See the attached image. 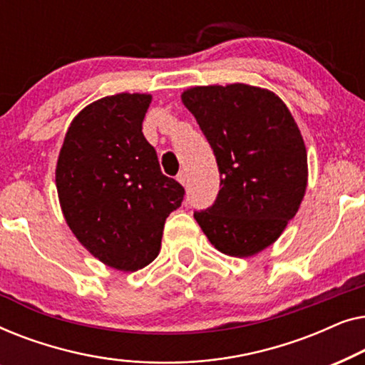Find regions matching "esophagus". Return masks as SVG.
Masks as SVG:
<instances>
[{"label":"esophagus","mask_w":365,"mask_h":365,"mask_svg":"<svg viewBox=\"0 0 365 365\" xmlns=\"http://www.w3.org/2000/svg\"><path fill=\"white\" fill-rule=\"evenodd\" d=\"M178 181L182 184V186H186L187 184V173L186 171H181L178 174Z\"/></svg>","instance_id":"1"}]
</instances>
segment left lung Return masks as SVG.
<instances>
[{
  "label": "left lung",
  "mask_w": 365,
  "mask_h": 365,
  "mask_svg": "<svg viewBox=\"0 0 365 365\" xmlns=\"http://www.w3.org/2000/svg\"><path fill=\"white\" fill-rule=\"evenodd\" d=\"M182 104L216 156L221 189L196 219L219 252L249 257L271 246L307 187V151L291 111L269 89L232 83L194 86Z\"/></svg>",
  "instance_id": "1"
}]
</instances>
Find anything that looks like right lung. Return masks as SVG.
I'll return each instance as SVG.
<instances>
[{"instance_id":"obj_1","label":"right lung","mask_w":365,"mask_h":365,"mask_svg":"<svg viewBox=\"0 0 365 365\" xmlns=\"http://www.w3.org/2000/svg\"><path fill=\"white\" fill-rule=\"evenodd\" d=\"M151 99L119 93L88 104L69 124L56 164L69 229L94 257L123 272L158 257L166 217L184 197L143 134Z\"/></svg>"}]
</instances>
